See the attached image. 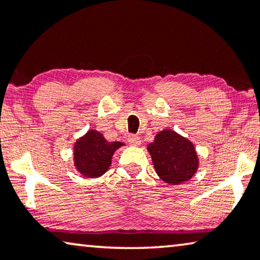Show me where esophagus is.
I'll return each instance as SVG.
<instances>
[{
  "instance_id": "34e87169",
  "label": "esophagus",
  "mask_w": 260,
  "mask_h": 260,
  "mask_svg": "<svg viewBox=\"0 0 260 260\" xmlns=\"http://www.w3.org/2000/svg\"><path fill=\"white\" fill-rule=\"evenodd\" d=\"M127 140L131 145L133 146H140L141 145V139L140 137H138V135H134V134H131L128 135V138H127Z\"/></svg>"
}]
</instances>
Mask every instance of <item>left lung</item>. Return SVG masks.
<instances>
[{
	"label": "left lung",
	"mask_w": 260,
	"mask_h": 260,
	"mask_svg": "<svg viewBox=\"0 0 260 260\" xmlns=\"http://www.w3.org/2000/svg\"><path fill=\"white\" fill-rule=\"evenodd\" d=\"M156 174L170 185H180L188 181L199 168L198 153L187 138L175 131L164 129L148 144Z\"/></svg>",
	"instance_id": "8db88e82"
}]
</instances>
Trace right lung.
Returning a JSON list of instances; mask_svg holds the SVG:
<instances>
[{"label":"right lung","instance_id":"right-lung-1","mask_svg":"<svg viewBox=\"0 0 260 260\" xmlns=\"http://www.w3.org/2000/svg\"><path fill=\"white\" fill-rule=\"evenodd\" d=\"M125 144L109 142L100 132L90 129L74 144V166L85 178H99L109 170L113 154Z\"/></svg>","mask_w":260,"mask_h":260}]
</instances>
